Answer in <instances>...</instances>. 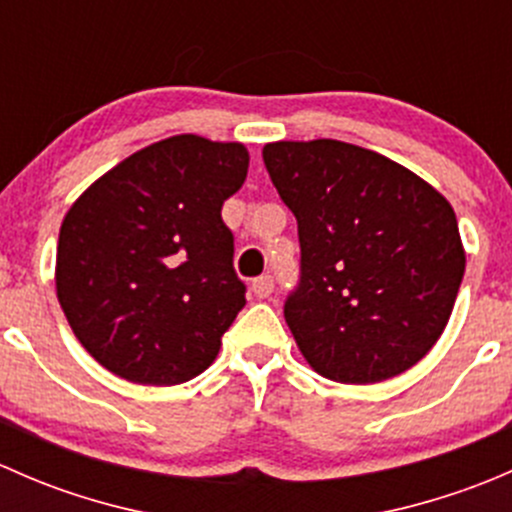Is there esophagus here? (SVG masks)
<instances>
[{
  "label": "esophagus",
  "instance_id": "obj_1",
  "mask_svg": "<svg viewBox=\"0 0 512 512\" xmlns=\"http://www.w3.org/2000/svg\"><path fill=\"white\" fill-rule=\"evenodd\" d=\"M272 289H275V280H272V275H262L252 282V292H255L260 299L270 297Z\"/></svg>",
  "mask_w": 512,
  "mask_h": 512
}]
</instances>
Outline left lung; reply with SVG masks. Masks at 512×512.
<instances>
[{"instance_id": "1", "label": "left lung", "mask_w": 512, "mask_h": 512, "mask_svg": "<svg viewBox=\"0 0 512 512\" xmlns=\"http://www.w3.org/2000/svg\"><path fill=\"white\" fill-rule=\"evenodd\" d=\"M262 160L297 218L285 319L299 352L342 384L404 374L443 334L466 272L451 203L404 165L332 138L267 143Z\"/></svg>"}]
</instances>
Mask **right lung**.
I'll use <instances>...</instances> for the list:
<instances>
[{
	"instance_id": "1",
	"label": "right lung",
	"mask_w": 512,
	"mask_h": 512,
	"mask_svg": "<svg viewBox=\"0 0 512 512\" xmlns=\"http://www.w3.org/2000/svg\"><path fill=\"white\" fill-rule=\"evenodd\" d=\"M242 143L183 133L108 170L66 213L56 297L101 366L133 384L203 374L245 307L223 203L242 188Z\"/></svg>"
}]
</instances>
